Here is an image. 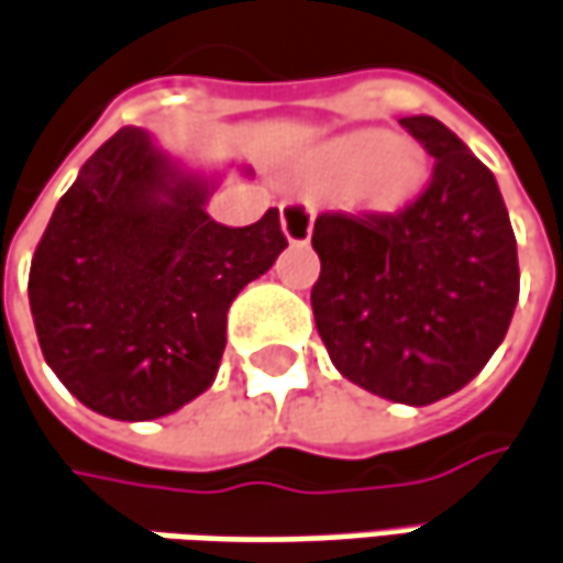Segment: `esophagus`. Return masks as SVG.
Wrapping results in <instances>:
<instances>
[{"instance_id": "34e87169", "label": "esophagus", "mask_w": 563, "mask_h": 563, "mask_svg": "<svg viewBox=\"0 0 563 563\" xmlns=\"http://www.w3.org/2000/svg\"><path fill=\"white\" fill-rule=\"evenodd\" d=\"M314 227V208L306 201H286L280 208V230L292 245H306Z\"/></svg>"}]
</instances>
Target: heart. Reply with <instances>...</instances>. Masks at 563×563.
Masks as SVG:
<instances>
[{
	"instance_id": "b5f03b06",
	"label": "heart",
	"mask_w": 563,
	"mask_h": 563,
	"mask_svg": "<svg viewBox=\"0 0 563 563\" xmlns=\"http://www.w3.org/2000/svg\"><path fill=\"white\" fill-rule=\"evenodd\" d=\"M311 179L350 205L378 213L404 210L428 183L426 154L400 135L355 129L324 141L308 157Z\"/></svg>"
}]
</instances>
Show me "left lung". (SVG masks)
<instances>
[{
  "mask_svg": "<svg viewBox=\"0 0 563 563\" xmlns=\"http://www.w3.org/2000/svg\"><path fill=\"white\" fill-rule=\"evenodd\" d=\"M434 157L400 213H321L311 311L343 378L406 406L466 387L520 299L517 239L492 169L431 115L400 119Z\"/></svg>",
  "mask_w": 563,
  "mask_h": 563,
  "instance_id": "left-lung-1",
  "label": "left lung"
}]
</instances>
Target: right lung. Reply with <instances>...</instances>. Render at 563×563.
Wrapping results in <instances>:
<instances>
[{"label":"right lung","mask_w":563,"mask_h":563,"mask_svg":"<svg viewBox=\"0 0 563 563\" xmlns=\"http://www.w3.org/2000/svg\"><path fill=\"white\" fill-rule=\"evenodd\" d=\"M217 183L122 129L59 198L27 296L46 365L87 409L147 422L217 378L227 311L286 249L277 208L252 227L217 223Z\"/></svg>","instance_id":"obj_1"}]
</instances>
